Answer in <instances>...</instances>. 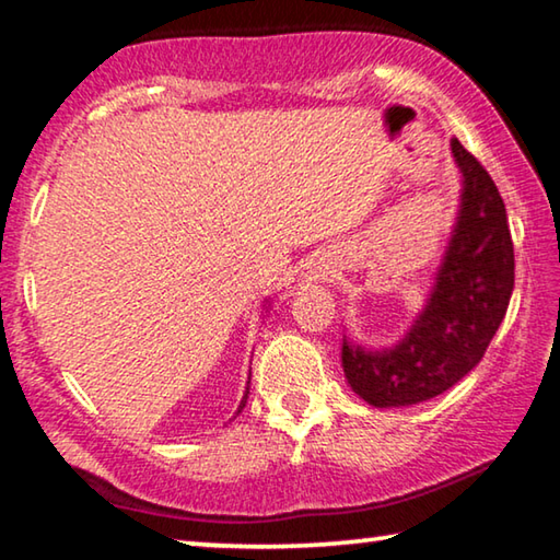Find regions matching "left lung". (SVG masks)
Masks as SVG:
<instances>
[{
    "mask_svg": "<svg viewBox=\"0 0 560 560\" xmlns=\"http://www.w3.org/2000/svg\"><path fill=\"white\" fill-rule=\"evenodd\" d=\"M459 170L457 214L422 308L400 340L371 348L343 334L346 383L368 405L407 407L438 397L477 368L514 291L506 207L477 158L452 140Z\"/></svg>",
    "mask_w": 560,
    "mask_h": 560,
    "instance_id": "8db88e82",
    "label": "left lung"
}]
</instances>
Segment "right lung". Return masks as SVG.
I'll use <instances>...</instances> for the list:
<instances>
[{"instance_id":"add662e5","label":"right lung","mask_w":560,"mask_h":560,"mask_svg":"<svg viewBox=\"0 0 560 560\" xmlns=\"http://www.w3.org/2000/svg\"><path fill=\"white\" fill-rule=\"evenodd\" d=\"M261 314L264 316H269L271 314V311H273V296H267V299H264V303H261ZM249 383H252V371H249V377H246V387H244V395H242V400H240V407H236V412H234V417L236 415H240L242 410H244V405H246V397H249ZM234 417H232V420H234Z\"/></svg>"}]
</instances>
